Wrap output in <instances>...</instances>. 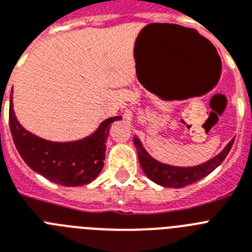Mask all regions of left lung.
I'll return each mask as SVG.
<instances>
[{"label": "left lung", "mask_w": 252, "mask_h": 252, "mask_svg": "<svg viewBox=\"0 0 252 252\" xmlns=\"http://www.w3.org/2000/svg\"><path fill=\"white\" fill-rule=\"evenodd\" d=\"M233 141L235 139H232L218 156H216L208 162L203 163V165L195 166V167H174V166L157 162L156 159H153L146 152V150L142 147L139 139L135 138V137L133 138L137 152H138L139 163H141L144 174L161 187L167 188H184L205 178L208 174H211L214 168L218 167L223 162V159L226 158L228 152L231 151Z\"/></svg>", "instance_id": "left-lung-1"}]
</instances>
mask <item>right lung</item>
I'll list each match as a JSON object with an SVG mask.
<instances>
[{
    "label": "right lung",
    "mask_w": 252,
    "mask_h": 252,
    "mask_svg": "<svg viewBox=\"0 0 252 252\" xmlns=\"http://www.w3.org/2000/svg\"><path fill=\"white\" fill-rule=\"evenodd\" d=\"M122 117L109 118L87 138L69 143L44 141L21 126L15 117L10 95V129L20 156L34 171L63 187H81L91 183L104 167L106 139L111 123Z\"/></svg>",
    "instance_id": "obj_1"
}]
</instances>
